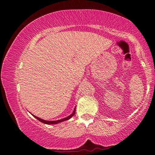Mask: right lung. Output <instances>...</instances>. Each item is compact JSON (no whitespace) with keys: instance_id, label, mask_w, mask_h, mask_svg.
Masks as SVG:
<instances>
[{"instance_id":"1","label":"right lung","mask_w":155,"mask_h":155,"mask_svg":"<svg viewBox=\"0 0 155 155\" xmlns=\"http://www.w3.org/2000/svg\"><path fill=\"white\" fill-rule=\"evenodd\" d=\"M75 114V109H74L73 114H71V115L68 116V117L64 118H63V119H61V120H52V121H49V120H45L41 119V118H39V117H37V116H35V117L36 118H37V120H39V121L44 123V124L50 125V124H58V123H61V122H62V121H64V120H68V119H70V118H71L72 117V116H73Z\"/></svg>"}]
</instances>
